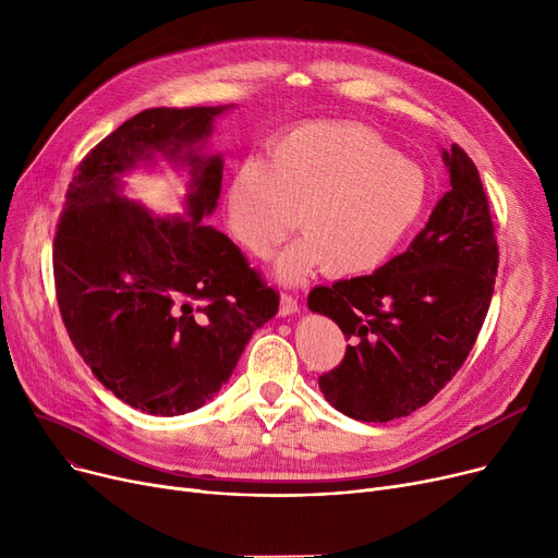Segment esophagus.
I'll return each mask as SVG.
<instances>
[{
	"instance_id": "34e87169",
	"label": "esophagus",
	"mask_w": 558,
	"mask_h": 558,
	"mask_svg": "<svg viewBox=\"0 0 558 558\" xmlns=\"http://www.w3.org/2000/svg\"><path fill=\"white\" fill-rule=\"evenodd\" d=\"M294 312H299V299L294 294H287V291H282V296H280V314L289 316V314H294Z\"/></svg>"
}]
</instances>
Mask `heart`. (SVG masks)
<instances>
[{
	"instance_id": "b5f03b06",
	"label": "heart",
	"mask_w": 558,
	"mask_h": 558,
	"mask_svg": "<svg viewBox=\"0 0 558 558\" xmlns=\"http://www.w3.org/2000/svg\"><path fill=\"white\" fill-rule=\"evenodd\" d=\"M429 203L421 165L377 131L350 122H307L246 158L226 187V223L244 251L269 255L289 230L305 234L276 262L282 280L324 269L335 278L377 271L402 248Z\"/></svg>"
}]
</instances>
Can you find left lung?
I'll list each match as a JSON object with an SVG mask.
<instances>
[{"label": "left lung", "instance_id": "1", "mask_svg": "<svg viewBox=\"0 0 558 558\" xmlns=\"http://www.w3.org/2000/svg\"><path fill=\"white\" fill-rule=\"evenodd\" d=\"M452 190L402 255L371 276L310 291L348 345L318 389L341 414L389 423L441 391L480 337L500 251L475 162L459 144L444 151Z\"/></svg>", "mask_w": 558, "mask_h": 558}]
</instances>
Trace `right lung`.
Returning <instances> with one entry per match:
<instances>
[{
  "mask_svg": "<svg viewBox=\"0 0 558 558\" xmlns=\"http://www.w3.org/2000/svg\"><path fill=\"white\" fill-rule=\"evenodd\" d=\"M221 110L131 117L78 162L56 223V301L76 353L106 389L154 416L210 400L280 305L240 246L201 221L217 205L223 162L192 146ZM154 153L189 162L190 218L154 220L116 194L119 175Z\"/></svg>",
  "mask_w": 558,
  "mask_h": 558,
  "instance_id": "add662e5",
  "label": "right lung"
}]
</instances>
